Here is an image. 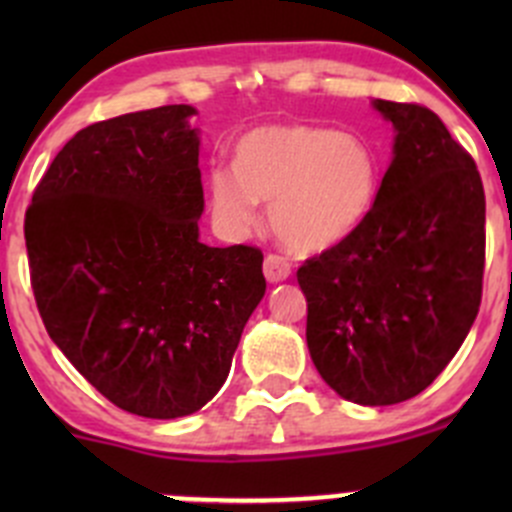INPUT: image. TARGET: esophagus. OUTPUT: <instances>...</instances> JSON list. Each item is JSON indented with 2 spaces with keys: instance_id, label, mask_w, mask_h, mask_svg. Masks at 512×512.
Instances as JSON below:
<instances>
[{
  "instance_id": "obj_1",
  "label": "esophagus",
  "mask_w": 512,
  "mask_h": 512,
  "mask_svg": "<svg viewBox=\"0 0 512 512\" xmlns=\"http://www.w3.org/2000/svg\"><path fill=\"white\" fill-rule=\"evenodd\" d=\"M262 270H265L267 282H272V285H277V282H285L287 277L292 275V265H289L287 257H282V255H267Z\"/></svg>"
}]
</instances>
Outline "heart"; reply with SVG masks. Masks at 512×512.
I'll use <instances>...</instances> for the list:
<instances>
[{
    "label": "heart",
    "mask_w": 512,
    "mask_h": 512,
    "mask_svg": "<svg viewBox=\"0 0 512 512\" xmlns=\"http://www.w3.org/2000/svg\"><path fill=\"white\" fill-rule=\"evenodd\" d=\"M379 190L369 141L309 123H270L235 146V168L215 165L208 198L227 230L245 232L270 203V225L294 252L337 247L366 220Z\"/></svg>",
    "instance_id": "1"
}]
</instances>
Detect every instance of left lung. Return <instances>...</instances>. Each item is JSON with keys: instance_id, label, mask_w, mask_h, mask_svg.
Returning <instances> with one entry per match:
<instances>
[{"instance_id": "1", "label": "left lung", "mask_w": 512, "mask_h": 512, "mask_svg": "<svg viewBox=\"0 0 512 512\" xmlns=\"http://www.w3.org/2000/svg\"><path fill=\"white\" fill-rule=\"evenodd\" d=\"M394 158L374 208L344 242L304 262L307 347L342 399H414L461 349L480 307L485 193L480 173L418 103L374 98Z\"/></svg>"}]
</instances>
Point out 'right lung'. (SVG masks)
<instances>
[{
    "instance_id": "1",
    "label": "right lung",
    "mask_w": 512,
    "mask_h": 512,
    "mask_svg": "<svg viewBox=\"0 0 512 512\" xmlns=\"http://www.w3.org/2000/svg\"><path fill=\"white\" fill-rule=\"evenodd\" d=\"M193 106L98 121L51 160L27 210L32 289L51 342L111 404L203 409L265 297L257 247L200 242Z\"/></svg>"
}]
</instances>
